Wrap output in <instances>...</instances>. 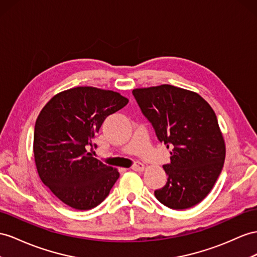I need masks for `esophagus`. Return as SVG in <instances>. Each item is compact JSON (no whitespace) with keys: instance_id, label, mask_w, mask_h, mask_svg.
I'll use <instances>...</instances> for the list:
<instances>
[{"instance_id":"obj_1","label":"esophagus","mask_w":257,"mask_h":257,"mask_svg":"<svg viewBox=\"0 0 257 257\" xmlns=\"http://www.w3.org/2000/svg\"><path fill=\"white\" fill-rule=\"evenodd\" d=\"M133 169L135 170V172H143L144 169H146V165L144 164L140 163V162H137L135 165L133 166Z\"/></svg>"}]
</instances>
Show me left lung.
<instances>
[{"label": "left lung", "instance_id": "obj_1", "mask_svg": "<svg viewBox=\"0 0 257 257\" xmlns=\"http://www.w3.org/2000/svg\"><path fill=\"white\" fill-rule=\"evenodd\" d=\"M133 93L157 138L170 151L168 176L155 196L173 209L190 208L206 197L221 172L226 144L212 106L196 92L161 84Z\"/></svg>", "mask_w": 257, "mask_h": 257}]
</instances>
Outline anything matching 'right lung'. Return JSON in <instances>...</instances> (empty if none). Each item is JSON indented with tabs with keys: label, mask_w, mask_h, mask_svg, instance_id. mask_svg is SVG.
I'll return each mask as SVG.
<instances>
[{
	"label": "right lung",
	"mask_w": 257,
	"mask_h": 257,
	"mask_svg": "<svg viewBox=\"0 0 257 257\" xmlns=\"http://www.w3.org/2000/svg\"><path fill=\"white\" fill-rule=\"evenodd\" d=\"M118 92L76 87L55 94L39 114L34 135L37 172L66 205L88 210L104 201L119 177L87 151L105 118L126 106Z\"/></svg>",
	"instance_id": "1"
}]
</instances>
